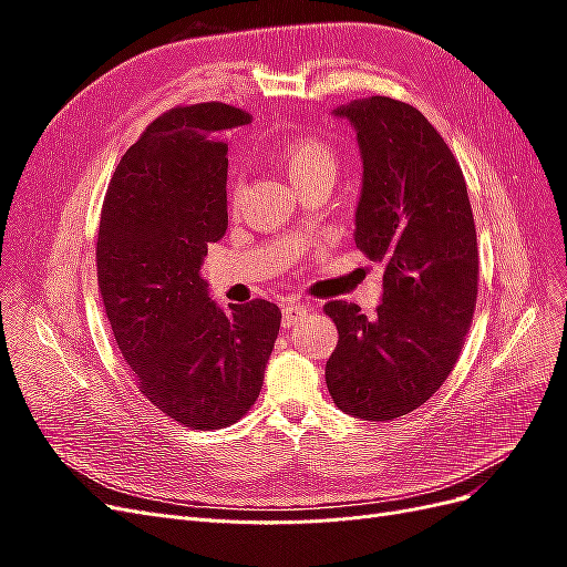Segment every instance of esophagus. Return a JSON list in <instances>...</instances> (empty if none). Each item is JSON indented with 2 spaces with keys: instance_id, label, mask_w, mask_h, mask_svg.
<instances>
[{
  "instance_id": "esophagus-1",
  "label": "esophagus",
  "mask_w": 567,
  "mask_h": 567,
  "mask_svg": "<svg viewBox=\"0 0 567 567\" xmlns=\"http://www.w3.org/2000/svg\"><path fill=\"white\" fill-rule=\"evenodd\" d=\"M305 315H307V307L305 305L288 302L284 307V312H281V321H284V326H296L298 321L305 319Z\"/></svg>"
}]
</instances>
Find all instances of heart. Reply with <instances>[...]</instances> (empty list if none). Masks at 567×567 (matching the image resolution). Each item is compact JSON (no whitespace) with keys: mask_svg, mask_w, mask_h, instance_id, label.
Here are the masks:
<instances>
[{"mask_svg":"<svg viewBox=\"0 0 567 567\" xmlns=\"http://www.w3.org/2000/svg\"><path fill=\"white\" fill-rule=\"evenodd\" d=\"M269 156L286 179L296 186L298 194L310 186H331L338 175V153L319 136L284 140L271 148ZM231 200H236V194Z\"/></svg>","mask_w":567,"mask_h":567,"instance_id":"b5f03b06","label":"heart"}]
</instances>
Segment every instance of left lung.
Masks as SVG:
<instances>
[{
    "mask_svg": "<svg viewBox=\"0 0 567 567\" xmlns=\"http://www.w3.org/2000/svg\"><path fill=\"white\" fill-rule=\"evenodd\" d=\"M333 115L350 120L364 165L354 244L385 274L373 319L323 305L338 329L326 385L350 416L392 421L431 400L461 354L477 298L475 221L454 153L421 111L369 96Z\"/></svg>",
    "mask_w": 567,
    "mask_h": 567,
    "instance_id": "left-lung-1",
    "label": "left lung"
}]
</instances>
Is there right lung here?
Segmentation results:
<instances>
[{"label": "right lung", "instance_id": "right-lung-1", "mask_svg": "<svg viewBox=\"0 0 567 567\" xmlns=\"http://www.w3.org/2000/svg\"><path fill=\"white\" fill-rule=\"evenodd\" d=\"M248 123L219 101L163 113L120 158L101 208L96 277L117 348L146 400L194 431L248 414L281 326L267 300L221 310L200 277L229 221L225 134Z\"/></svg>", "mask_w": 567, "mask_h": 567}]
</instances>
